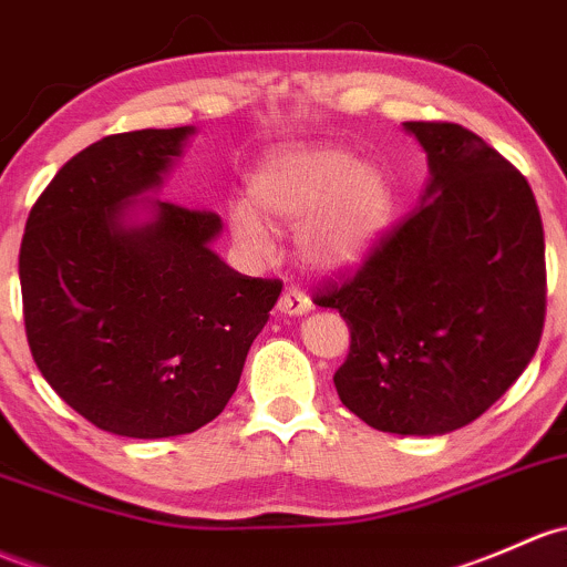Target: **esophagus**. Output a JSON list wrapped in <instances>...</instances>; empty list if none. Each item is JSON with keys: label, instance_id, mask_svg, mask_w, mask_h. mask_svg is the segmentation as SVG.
Returning a JSON list of instances; mask_svg holds the SVG:
<instances>
[{"label": "esophagus", "instance_id": "esophagus-1", "mask_svg": "<svg viewBox=\"0 0 567 567\" xmlns=\"http://www.w3.org/2000/svg\"><path fill=\"white\" fill-rule=\"evenodd\" d=\"M277 309L282 315H290V318H296V315H307L309 309H312V301H309L307 296L301 293V290L288 288L282 296H279Z\"/></svg>", "mask_w": 567, "mask_h": 567}]
</instances>
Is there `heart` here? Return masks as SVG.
Instances as JSON below:
<instances>
[{"label": "heart", "instance_id": "obj_1", "mask_svg": "<svg viewBox=\"0 0 567 567\" xmlns=\"http://www.w3.org/2000/svg\"><path fill=\"white\" fill-rule=\"evenodd\" d=\"M252 204L228 212L230 236L252 258L271 255V225L296 228L299 258L315 271L361 264L391 219V187L372 163L342 148L309 146L271 154L252 178Z\"/></svg>", "mask_w": 567, "mask_h": 567}]
</instances>
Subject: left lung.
Returning <instances> with one entry per match:
<instances>
[{
	"mask_svg": "<svg viewBox=\"0 0 567 567\" xmlns=\"http://www.w3.org/2000/svg\"><path fill=\"white\" fill-rule=\"evenodd\" d=\"M424 146L421 206L353 274L315 293L350 326L333 374L363 424L445 434L484 415L533 361L546 318L544 223L508 159L451 122H404Z\"/></svg>",
	"mask_w": 567,
	"mask_h": 567,
	"instance_id": "1",
	"label": "left lung"
}]
</instances>
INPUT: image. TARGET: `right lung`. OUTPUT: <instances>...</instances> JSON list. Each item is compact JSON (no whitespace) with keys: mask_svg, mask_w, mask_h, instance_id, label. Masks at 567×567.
I'll return each instance as SVG.
<instances>
[{"mask_svg":"<svg viewBox=\"0 0 567 567\" xmlns=\"http://www.w3.org/2000/svg\"><path fill=\"white\" fill-rule=\"evenodd\" d=\"M193 133L135 130L92 143L51 178L23 230L32 359L75 413L122 437H176L217 419L282 293L279 279L219 260L214 212L142 203Z\"/></svg>","mask_w":567,"mask_h":567,"instance_id":"obj_1","label":"right lung"}]
</instances>
